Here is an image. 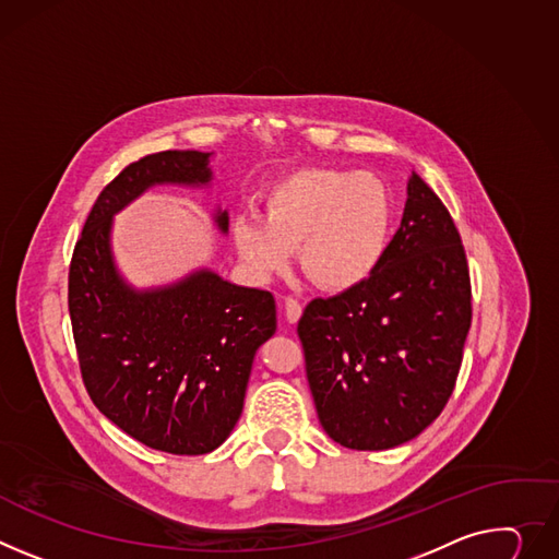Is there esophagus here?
I'll return each instance as SVG.
<instances>
[{"instance_id":"esophagus-1","label":"esophagus","mask_w":559,"mask_h":559,"mask_svg":"<svg viewBox=\"0 0 559 559\" xmlns=\"http://www.w3.org/2000/svg\"><path fill=\"white\" fill-rule=\"evenodd\" d=\"M283 310H285V319H287L289 323H296V321L300 319V314H302L300 300L294 298V296H285V298H283Z\"/></svg>"}]
</instances>
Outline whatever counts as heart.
I'll return each mask as SVG.
<instances>
[{"mask_svg":"<svg viewBox=\"0 0 559 559\" xmlns=\"http://www.w3.org/2000/svg\"><path fill=\"white\" fill-rule=\"evenodd\" d=\"M392 229V198L372 174L325 167L296 169L263 195V221L231 223L240 261L261 278L287 270L292 251L323 292H347L379 267Z\"/></svg>","mask_w":559,"mask_h":559,"instance_id":"b5f03b06","label":"heart"}]
</instances>
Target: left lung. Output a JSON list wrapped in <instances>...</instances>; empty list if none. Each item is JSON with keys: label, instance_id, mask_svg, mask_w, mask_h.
I'll list each match as a JSON object with an SVG mask.
<instances>
[{"label": "left lung", "instance_id": "8db88e82", "mask_svg": "<svg viewBox=\"0 0 559 559\" xmlns=\"http://www.w3.org/2000/svg\"><path fill=\"white\" fill-rule=\"evenodd\" d=\"M473 321L462 236L413 174L401 227L368 281L314 298L298 321L319 421L341 445L385 450L445 408Z\"/></svg>", "mask_w": 559, "mask_h": 559}]
</instances>
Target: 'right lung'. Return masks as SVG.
Wrapping results in <instances>:
<instances>
[{"label":"right lung","mask_w":559,"mask_h":559,"mask_svg":"<svg viewBox=\"0 0 559 559\" xmlns=\"http://www.w3.org/2000/svg\"><path fill=\"white\" fill-rule=\"evenodd\" d=\"M207 160L202 151H160L127 165L99 191L69 267V314L91 401L129 437L171 454H205L229 437L253 354L276 332L265 289L202 270L135 292L116 272L114 214L151 185L210 182ZM216 223L227 231V212Z\"/></svg>","instance_id":"add662e5"}]
</instances>
